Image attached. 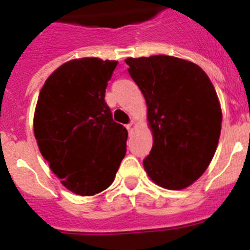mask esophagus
<instances>
[{
    "label": "esophagus",
    "instance_id": "esophagus-1",
    "mask_svg": "<svg viewBox=\"0 0 250 250\" xmlns=\"http://www.w3.org/2000/svg\"><path fill=\"white\" fill-rule=\"evenodd\" d=\"M126 129L129 130V132H131L132 130H135V129H136V121H135V120H132L131 123H130V124H127Z\"/></svg>",
    "mask_w": 250,
    "mask_h": 250
}]
</instances>
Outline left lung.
<instances>
[{"instance_id":"1","label":"left lung","mask_w":250,"mask_h":250,"mask_svg":"<svg viewBox=\"0 0 250 250\" xmlns=\"http://www.w3.org/2000/svg\"><path fill=\"white\" fill-rule=\"evenodd\" d=\"M125 62L144 95L152 132L145 171L161 188H188L204 174L219 141L223 115L213 83L202 67L179 57H127Z\"/></svg>"}]
</instances>
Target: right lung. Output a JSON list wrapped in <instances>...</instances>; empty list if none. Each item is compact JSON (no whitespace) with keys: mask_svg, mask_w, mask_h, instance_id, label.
I'll return each instance as SVG.
<instances>
[{"mask_svg":"<svg viewBox=\"0 0 250 250\" xmlns=\"http://www.w3.org/2000/svg\"><path fill=\"white\" fill-rule=\"evenodd\" d=\"M116 65L98 57L70 60L40 91L34 116L40 152L77 195L107 189L126 154L127 130L112 120L104 99Z\"/></svg>","mask_w":250,"mask_h":250,"instance_id":"add662e5","label":"right lung"}]
</instances>
